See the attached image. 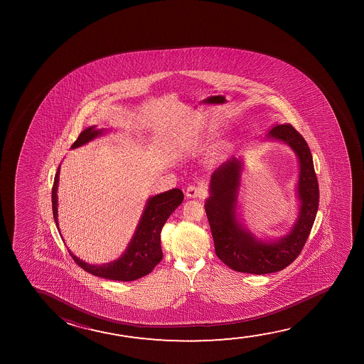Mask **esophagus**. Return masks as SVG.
Segmentation results:
<instances>
[{
  "mask_svg": "<svg viewBox=\"0 0 364 364\" xmlns=\"http://www.w3.org/2000/svg\"><path fill=\"white\" fill-rule=\"evenodd\" d=\"M185 195L190 199H196V198H204L206 195V189L203 185H190L186 189Z\"/></svg>",
  "mask_w": 364,
  "mask_h": 364,
  "instance_id": "1",
  "label": "esophagus"
}]
</instances>
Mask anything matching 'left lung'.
Masks as SVG:
<instances>
[{
  "mask_svg": "<svg viewBox=\"0 0 364 364\" xmlns=\"http://www.w3.org/2000/svg\"><path fill=\"white\" fill-rule=\"evenodd\" d=\"M267 136L289 144L299 156V213L289 234L274 241H262L240 224L236 206L242 163L235 156L211 175L210 196L205 203L215 252L230 269L245 274H272L292 264L309 239L318 210V180L304 136L291 124L276 125Z\"/></svg>",
  "mask_w": 364,
  "mask_h": 364,
  "instance_id": "obj_1",
  "label": "left lung"
}]
</instances>
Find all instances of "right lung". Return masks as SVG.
I'll list each match as a JSON object with an SVG mask.
<instances>
[{
	"label": "right lung",
	"mask_w": 364,
	"mask_h": 364,
	"mask_svg": "<svg viewBox=\"0 0 364 364\" xmlns=\"http://www.w3.org/2000/svg\"><path fill=\"white\" fill-rule=\"evenodd\" d=\"M102 134H103V130L95 129V125L90 127L80 133V136L70 148L75 149ZM58 181H60V168L55 173L53 188H52L53 219L57 225V229L60 230L58 211H57L58 210L57 209ZM183 200H184V194L180 189H171L149 198L143 215L140 218L139 224L136 226L134 235L130 240L124 254L113 262L100 264V266L87 264L68 250L72 259H75V264H78L80 269L103 279L127 282V281H134L143 276H146L163 259V251L160 246V232L166 220L169 219L170 215L173 214L174 210L183 203Z\"/></svg>",
	"instance_id": "1"
}]
</instances>
